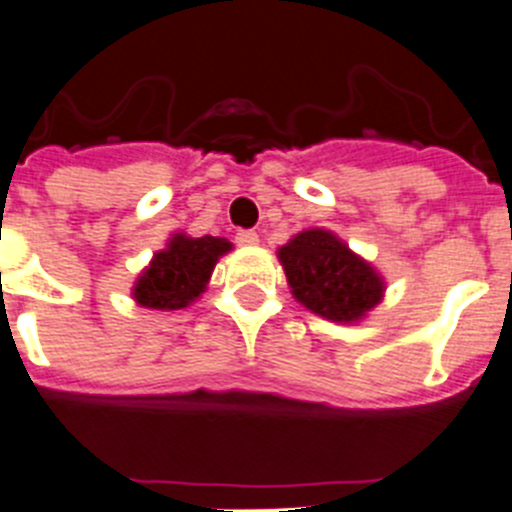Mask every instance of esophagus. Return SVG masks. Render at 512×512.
<instances>
[{"label":"esophagus","mask_w":512,"mask_h":512,"mask_svg":"<svg viewBox=\"0 0 512 512\" xmlns=\"http://www.w3.org/2000/svg\"><path fill=\"white\" fill-rule=\"evenodd\" d=\"M235 242L240 247H257V242H260V235H257V232H252V230H242V232H237Z\"/></svg>","instance_id":"1"}]
</instances>
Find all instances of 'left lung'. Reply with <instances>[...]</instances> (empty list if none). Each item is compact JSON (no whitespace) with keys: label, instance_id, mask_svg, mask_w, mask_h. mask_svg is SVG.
Listing matches in <instances>:
<instances>
[{"label":"left lung","instance_id":"1","mask_svg":"<svg viewBox=\"0 0 512 512\" xmlns=\"http://www.w3.org/2000/svg\"><path fill=\"white\" fill-rule=\"evenodd\" d=\"M292 297L330 322L365 320L385 297V277L365 257L352 252L345 240L322 227L297 232L277 247Z\"/></svg>","mask_w":512,"mask_h":512}]
</instances>
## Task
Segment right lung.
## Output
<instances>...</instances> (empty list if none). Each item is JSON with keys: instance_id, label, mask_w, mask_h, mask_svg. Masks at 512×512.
Wrapping results in <instances>:
<instances>
[{"instance_id": "obj_1", "label": "right lung", "mask_w": 512, "mask_h": 512, "mask_svg": "<svg viewBox=\"0 0 512 512\" xmlns=\"http://www.w3.org/2000/svg\"><path fill=\"white\" fill-rule=\"evenodd\" d=\"M230 250L232 242L225 237H190L185 232H175L165 250L155 252L150 265L140 272L132 297L147 310H182L200 300L217 260Z\"/></svg>"}]
</instances>
